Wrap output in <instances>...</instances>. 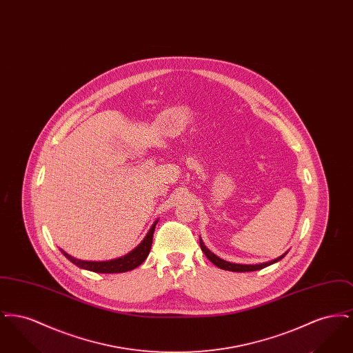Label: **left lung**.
Masks as SVG:
<instances>
[{
  "label": "left lung",
  "mask_w": 353,
  "mask_h": 353,
  "mask_svg": "<svg viewBox=\"0 0 353 353\" xmlns=\"http://www.w3.org/2000/svg\"><path fill=\"white\" fill-rule=\"evenodd\" d=\"M200 246H201V250L203 252V254L206 255V258H208L213 265H216L219 269L234 271V272H248V271H256V270L265 269V268H268V266L272 265V263L279 262V261L285 256V254L288 252H285V254H282L281 256H278V258H275V259H272V261H269V262H263V263H258V265H241V263H232V262H228V261L221 259L214 252H210V250L203 245L201 236H200Z\"/></svg>",
  "instance_id": "1"
}]
</instances>
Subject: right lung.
<instances>
[{
    "instance_id": "1",
    "label": "right lung",
    "mask_w": 353,
    "mask_h": 353,
    "mask_svg": "<svg viewBox=\"0 0 353 353\" xmlns=\"http://www.w3.org/2000/svg\"><path fill=\"white\" fill-rule=\"evenodd\" d=\"M159 219H156L151 226V229L148 230L147 235L144 236V239L134 248V250L117 258V259H111V261H101V262H95V261H82V259H77L71 255H68V252H63L62 249H59L62 254L68 258L70 262H72L74 265H77L81 269L88 270V271H94V272H101V274H118V272H125L130 270H134L140 266L148 256V254L151 252L152 238H153V232L156 228Z\"/></svg>"
}]
</instances>
